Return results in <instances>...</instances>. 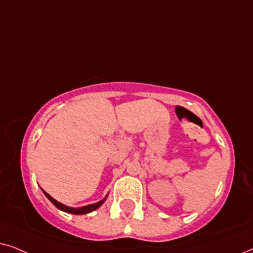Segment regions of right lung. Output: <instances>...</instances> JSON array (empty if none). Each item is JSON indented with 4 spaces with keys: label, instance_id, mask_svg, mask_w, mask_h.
Masks as SVG:
<instances>
[{
    "label": "right lung",
    "instance_id": "right-lung-1",
    "mask_svg": "<svg viewBox=\"0 0 253 253\" xmlns=\"http://www.w3.org/2000/svg\"><path fill=\"white\" fill-rule=\"evenodd\" d=\"M41 190H42V189H41ZM42 191H43V190H42ZM43 193H44V195H46L47 198L49 199L50 202L53 203L54 205L57 207L58 210L63 211V212L70 213V214H77V215H81V214H87V213H91V212H93V211H95L96 209H99V207L101 206L102 204L105 203V200L107 199V196H106V197H105V199L100 200V202H98V203H95V204H91V205H87V206H83V207H79V209H74V207H69V206H65V205H63V204L58 203L57 200H55V199L53 198V197H50L49 195H48V193H47L46 191H43Z\"/></svg>",
    "mask_w": 253,
    "mask_h": 253
}]
</instances>
